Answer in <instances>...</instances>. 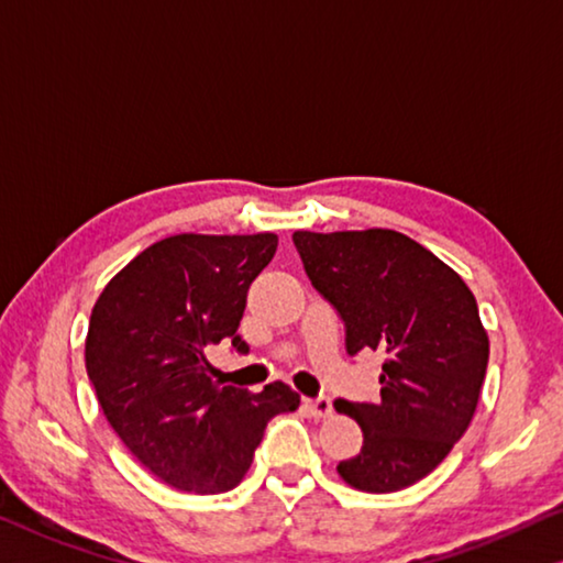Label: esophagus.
<instances>
[{
    "instance_id": "obj_1",
    "label": "esophagus",
    "mask_w": 563,
    "mask_h": 563,
    "mask_svg": "<svg viewBox=\"0 0 563 563\" xmlns=\"http://www.w3.org/2000/svg\"><path fill=\"white\" fill-rule=\"evenodd\" d=\"M305 405L314 418H327V415H332V400L327 395L309 397V400H305Z\"/></svg>"
}]
</instances>
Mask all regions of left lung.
I'll return each instance as SVG.
<instances>
[{
  "mask_svg": "<svg viewBox=\"0 0 563 563\" xmlns=\"http://www.w3.org/2000/svg\"><path fill=\"white\" fill-rule=\"evenodd\" d=\"M311 287L344 322L347 352H379L377 402L336 400L362 448L336 465L352 488L395 493L435 471L468 430L488 367L473 291L451 266L390 229L294 231Z\"/></svg>",
  "mask_w": 563,
  "mask_h": 563,
  "instance_id": "left-lung-1",
  "label": "left lung"
}]
</instances>
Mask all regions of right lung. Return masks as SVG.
Here are the masks:
<instances>
[{
    "label": "right lung",
    "instance_id": "1",
    "mask_svg": "<svg viewBox=\"0 0 563 563\" xmlns=\"http://www.w3.org/2000/svg\"><path fill=\"white\" fill-rule=\"evenodd\" d=\"M279 239L180 233L137 254L90 314L85 367L112 430L163 483L211 496L239 486L266 422L299 408L284 383L254 395L213 379L209 352H249L239 322Z\"/></svg>",
    "mask_w": 563,
    "mask_h": 563
}]
</instances>
